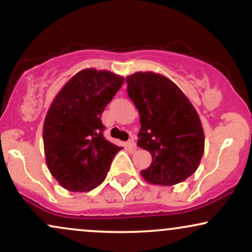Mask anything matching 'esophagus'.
<instances>
[{"label": "esophagus", "mask_w": 252, "mask_h": 252, "mask_svg": "<svg viewBox=\"0 0 252 252\" xmlns=\"http://www.w3.org/2000/svg\"><path fill=\"white\" fill-rule=\"evenodd\" d=\"M128 147L131 150H136V143H135L134 138H130V140L128 141Z\"/></svg>", "instance_id": "34e87169"}]
</instances>
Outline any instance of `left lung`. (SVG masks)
<instances>
[{"mask_svg":"<svg viewBox=\"0 0 252 252\" xmlns=\"http://www.w3.org/2000/svg\"><path fill=\"white\" fill-rule=\"evenodd\" d=\"M128 94L140 114L137 146L153 156L141 170L147 182L173 186L198 169L204 130L198 112L180 88L162 74L136 72L126 78Z\"/></svg>","mask_w":252,"mask_h":252,"instance_id":"8db88e82","label":"left lung"}]
</instances>
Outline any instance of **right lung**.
Here are the masks:
<instances>
[{
  "label": "right lung",
  "instance_id": "right-lung-1",
  "mask_svg": "<svg viewBox=\"0 0 252 252\" xmlns=\"http://www.w3.org/2000/svg\"><path fill=\"white\" fill-rule=\"evenodd\" d=\"M124 78L85 68L68 80L52 102L42 130L46 163L60 186L89 192L105 180L122 149L103 136L100 116Z\"/></svg>",
  "mask_w": 252,
  "mask_h": 252
}]
</instances>
